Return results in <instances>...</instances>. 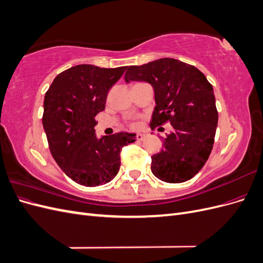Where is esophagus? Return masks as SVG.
Here are the masks:
<instances>
[{
	"instance_id": "esophagus-1",
	"label": "esophagus",
	"mask_w": 263,
	"mask_h": 263,
	"mask_svg": "<svg viewBox=\"0 0 263 263\" xmlns=\"http://www.w3.org/2000/svg\"><path fill=\"white\" fill-rule=\"evenodd\" d=\"M146 136H147L146 134H141V133H139V134H137L136 139H137V140H144V139L146 138Z\"/></svg>"
}]
</instances>
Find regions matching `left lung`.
<instances>
[{
	"instance_id": "left-lung-1",
	"label": "left lung",
	"mask_w": 263,
	"mask_h": 263,
	"mask_svg": "<svg viewBox=\"0 0 263 263\" xmlns=\"http://www.w3.org/2000/svg\"><path fill=\"white\" fill-rule=\"evenodd\" d=\"M125 81L153 86L151 129L166 122L173 127L162 138L163 149L151 157V172L168 183L192 179L208 161L216 133L218 113L212 84L197 68L173 58L130 66Z\"/></svg>"
}]
</instances>
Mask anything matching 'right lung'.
I'll return each instance as SVG.
<instances>
[{"label": "right lung", "instance_id": "1", "mask_svg": "<svg viewBox=\"0 0 263 263\" xmlns=\"http://www.w3.org/2000/svg\"><path fill=\"white\" fill-rule=\"evenodd\" d=\"M126 67L78 65L54 78L45 94L43 126L50 153L67 176L84 186L112 181L121 166V151L136 134L98 137L94 117L105 108L108 90Z\"/></svg>", "mask_w": 263, "mask_h": 263}]
</instances>
